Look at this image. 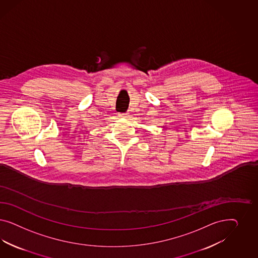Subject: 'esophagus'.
<instances>
[{
  "instance_id": "34e87169",
  "label": "esophagus",
  "mask_w": 258,
  "mask_h": 258,
  "mask_svg": "<svg viewBox=\"0 0 258 258\" xmlns=\"http://www.w3.org/2000/svg\"><path fill=\"white\" fill-rule=\"evenodd\" d=\"M119 116L122 118H127L130 116V113H127V112H125V113H120V114H119Z\"/></svg>"
}]
</instances>
